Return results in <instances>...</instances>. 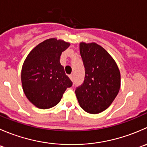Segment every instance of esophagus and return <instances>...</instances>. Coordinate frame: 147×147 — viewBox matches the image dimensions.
Here are the masks:
<instances>
[{
    "label": "esophagus",
    "instance_id": "obj_1",
    "mask_svg": "<svg viewBox=\"0 0 147 147\" xmlns=\"http://www.w3.org/2000/svg\"><path fill=\"white\" fill-rule=\"evenodd\" d=\"M69 79L73 81V75H69Z\"/></svg>",
    "mask_w": 147,
    "mask_h": 147
}]
</instances>
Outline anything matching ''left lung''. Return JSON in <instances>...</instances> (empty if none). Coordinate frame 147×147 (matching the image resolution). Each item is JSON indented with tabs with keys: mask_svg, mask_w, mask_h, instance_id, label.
Returning a JSON list of instances; mask_svg holds the SVG:
<instances>
[{
	"mask_svg": "<svg viewBox=\"0 0 147 147\" xmlns=\"http://www.w3.org/2000/svg\"><path fill=\"white\" fill-rule=\"evenodd\" d=\"M80 52L85 75L75 90L77 98L85 112L100 113L110 106L119 92V69L112 56L94 42H81Z\"/></svg>",
	"mask_w": 147,
	"mask_h": 147,
	"instance_id": "1",
	"label": "left lung"
}]
</instances>
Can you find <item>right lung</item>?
Returning <instances> with one entry per match:
<instances>
[{
  "label": "right lung",
  "mask_w": 147,
  "mask_h": 147,
  "mask_svg": "<svg viewBox=\"0 0 147 147\" xmlns=\"http://www.w3.org/2000/svg\"><path fill=\"white\" fill-rule=\"evenodd\" d=\"M69 46L56 38L46 40L31 50L23 65L21 81L25 94L40 109H49L60 102L72 81L60 63L62 52Z\"/></svg>",
  "instance_id": "1"
}]
</instances>
